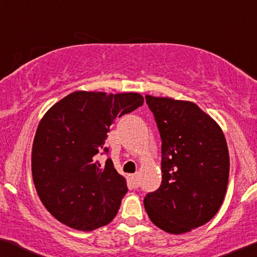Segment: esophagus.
<instances>
[{
	"mask_svg": "<svg viewBox=\"0 0 257 257\" xmlns=\"http://www.w3.org/2000/svg\"><path fill=\"white\" fill-rule=\"evenodd\" d=\"M130 179H132L134 187H135V188H139V186H140V174L135 173V174L130 175Z\"/></svg>",
	"mask_w": 257,
	"mask_h": 257,
	"instance_id": "1",
	"label": "esophagus"
}]
</instances>
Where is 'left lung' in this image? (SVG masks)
Masks as SVG:
<instances>
[{
	"mask_svg": "<svg viewBox=\"0 0 257 257\" xmlns=\"http://www.w3.org/2000/svg\"><path fill=\"white\" fill-rule=\"evenodd\" d=\"M162 139V185L144 206L156 226L181 234L202 226L226 193L229 156L219 125L196 104L145 95Z\"/></svg>",
	"mask_w": 257,
	"mask_h": 257,
	"instance_id": "8db88e82",
	"label": "left lung"
}]
</instances>
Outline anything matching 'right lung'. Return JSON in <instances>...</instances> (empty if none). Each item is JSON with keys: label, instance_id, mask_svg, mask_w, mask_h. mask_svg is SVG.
<instances>
[{"label": "right lung", "instance_id": "right-lung-1", "mask_svg": "<svg viewBox=\"0 0 257 257\" xmlns=\"http://www.w3.org/2000/svg\"><path fill=\"white\" fill-rule=\"evenodd\" d=\"M139 93L77 91L49 108L32 147V177L45 208L79 231L105 226L116 216L127 183L107 158V133L116 117L143 105Z\"/></svg>", "mask_w": 257, "mask_h": 257}]
</instances>
